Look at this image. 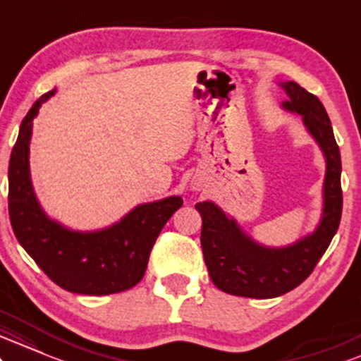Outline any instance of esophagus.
Here are the masks:
<instances>
[{
	"instance_id": "1",
	"label": "esophagus",
	"mask_w": 361,
	"mask_h": 361,
	"mask_svg": "<svg viewBox=\"0 0 361 361\" xmlns=\"http://www.w3.org/2000/svg\"><path fill=\"white\" fill-rule=\"evenodd\" d=\"M192 189H194V190H199V189H201V185H199V182H196V180L192 182Z\"/></svg>"
}]
</instances>
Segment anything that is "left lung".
Segmentation results:
<instances>
[{
	"instance_id": "8db88e82",
	"label": "left lung",
	"mask_w": 361,
	"mask_h": 361,
	"mask_svg": "<svg viewBox=\"0 0 361 361\" xmlns=\"http://www.w3.org/2000/svg\"><path fill=\"white\" fill-rule=\"evenodd\" d=\"M279 86L287 94L282 109L302 116L307 133L324 155L323 213L309 235L286 247H267L214 202H197L202 218L201 247L211 281L226 294L241 298L272 299L295 289L324 255L341 219V157L328 113L314 94L294 80Z\"/></svg>"
}]
</instances>
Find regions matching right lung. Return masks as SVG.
Returning <instances> with one entry per match:
<instances>
[{"mask_svg": "<svg viewBox=\"0 0 361 361\" xmlns=\"http://www.w3.org/2000/svg\"><path fill=\"white\" fill-rule=\"evenodd\" d=\"M55 89L35 101L20 126L8 167V209L16 240L44 272L74 294L108 295L142 281L148 257L165 223L182 206L171 196L145 202L118 223L96 231L63 226L45 213L30 177V140L40 106Z\"/></svg>", "mask_w": 361, "mask_h": 361, "instance_id": "right-lung-1", "label": "right lung"}]
</instances>
